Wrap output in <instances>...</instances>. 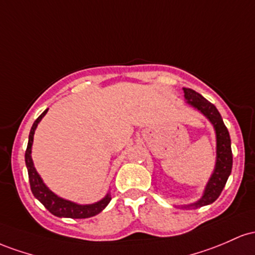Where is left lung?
<instances>
[{
	"mask_svg": "<svg viewBox=\"0 0 255 255\" xmlns=\"http://www.w3.org/2000/svg\"><path fill=\"white\" fill-rule=\"evenodd\" d=\"M183 90H184V97L188 104L197 108L200 112L204 113L210 119L217 135V164L212 177H211L210 182L206 187L204 196L195 204L184 206L185 208H197L212 204L218 199L220 193L224 189L229 176L231 173V168H233V151H231L230 135H229L228 128L225 127L222 116H220L216 106L207 101L204 96L200 95L195 90L189 89V88H184Z\"/></svg>",
	"mask_w": 255,
	"mask_h": 255,
	"instance_id": "8db88e82",
	"label": "left lung"
}]
</instances>
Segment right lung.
I'll return each instance as SVG.
<instances>
[{
    "label": "right lung",
    "mask_w": 255,
    "mask_h": 255,
    "mask_svg": "<svg viewBox=\"0 0 255 255\" xmlns=\"http://www.w3.org/2000/svg\"><path fill=\"white\" fill-rule=\"evenodd\" d=\"M48 110H45L44 112L35 120V123H33L30 131V136H28L26 151H25V162H26L31 191H32V194L35 195L36 199H38V201H41V204L44 206L51 214H54V216L56 217L81 219L90 218V217L96 216V214H99L102 210H104L106 206L110 204V201L112 200L111 195H107L105 199H102L101 201L93 205H77L74 204V202L67 201V200L61 199V197L56 196L55 194L51 193V191L45 187V184L43 183L39 174L37 173L35 166H33L32 158H31V147H32L33 135H35L37 125H38V123L41 122V119L45 116Z\"/></svg>",
    "instance_id": "right-lung-1"
}]
</instances>
